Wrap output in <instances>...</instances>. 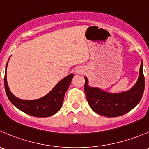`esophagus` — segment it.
<instances>
[{"instance_id": "obj_1", "label": "esophagus", "mask_w": 149, "mask_h": 149, "mask_svg": "<svg viewBox=\"0 0 149 149\" xmlns=\"http://www.w3.org/2000/svg\"><path fill=\"white\" fill-rule=\"evenodd\" d=\"M84 72V70L82 67H79L77 69H76V73H79V74H82V73Z\"/></svg>"}]
</instances>
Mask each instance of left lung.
Here are the masks:
<instances>
[{"instance_id":"left-lung-1","label":"left lung","mask_w":149,"mask_h":149,"mask_svg":"<svg viewBox=\"0 0 149 149\" xmlns=\"http://www.w3.org/2000/svg\"><path fill=\"white\" fill-rule=\"evenodd\" d=\"M84 79V92L89 106L95 113L107 117H116L130 111L139 103L145 88L143 62L136 84L130 90L122 93H108L98 88L90 87L86 77Z\"/></svg>"}]
</instances>
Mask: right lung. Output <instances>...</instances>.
<instances>
[{
    "instance_id": "obj_1",
    "label": "right lung",
    "mask_w": 149,
    "mask_h": 149,
    "mask_svg": "<svg viewBox=\"0 0 149 149\" xmlns=\"http://www.w3.org/2000/svg\"><path fill=\"white\" fill-rule=\"evenodd\" d=\"M4 76V85L7 97L11 103L24 113L36 117H49L55 114L61 108L65 94L68 89L74 75H68L62 79L46 96L35 100H24L16 97L8 89L6 80V68Z\"/></svg>"
}]
</instances>
